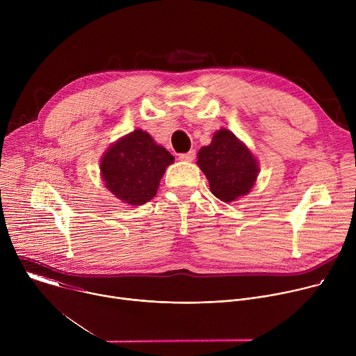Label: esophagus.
<instances>
[{"instance_id": "obj_1", "label": "esophagus", "mask_w": 356, "mask_h": 356, "mask_svg": "<svg viewBox=\"0 0 356 356\" xmlns=\"http://www.w3.org/2000/svg\"><path fill=\"white\" fill-rule=\"evenodd\" d=\"M194 158H195V152L194 150H190V152H187V154H180L179 155V159L183 161V162H191Z\"/></svg>"}]
</instances>
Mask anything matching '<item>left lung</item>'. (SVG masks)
I'll list each match as a JSON object with an SVG mask.
<instances>
[{"label":"left lung","mask_w":356,"mask_h":356,"mask_svg":"<svg viewBox=\"0 0 356 356\" xmlns=\"http://www.w3.org/2000/svg\"><path fill=\"white\" fill-rule=\"evenodd\" d=\"M197 158V165L209 179L211 193L225 202L248 194L255 184L259 172L255 158L227 129L217 131L213 142L202 146Z\"/></svg>","instance_id":"1"}]
</instances>
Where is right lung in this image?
Segmentation results:
<instances>
[{
  "label": "right lung",
  "mask_w": 356,
  "mask_h": 356,
  "mask_svg": "<svg viewBox=\"0 0 356 356\" xmlns=\"http://www.w3.org/2000/svg\"><path fill=\"white\" fill-rule=\"evenodd\" d=\"M175 158L149 134L136 129L113 145L101 161V175L113 194L131 206L150 201Z\"/></svg>",
  "instance_id": "obj_1"
}]
</instances>
